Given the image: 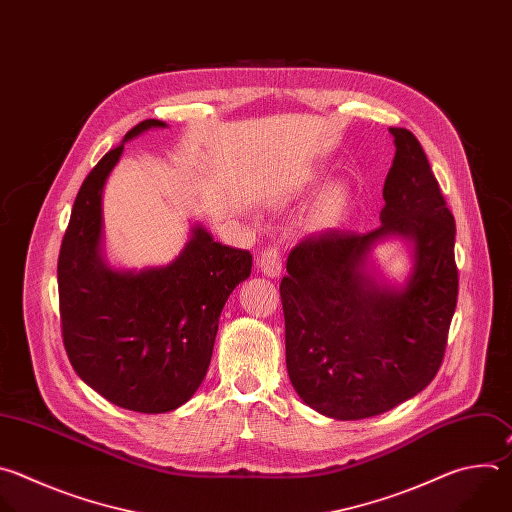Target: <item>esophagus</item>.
Here are the masks:
<instances>
[{"label": "esophagus", "mask_w": 512, "mask_h": 512, "mask_svg": "<svg viewBox=\"0 0 512 512\" xmlns=\"http://www.w3.org/2000/svg\"><path fill=\"white\" fill-rule=\"evenodd\" d=\"M260 268L266 276L270 278H276L280 276L282 272V252L278 246H268L264 252H262V258H260Z\"/></svg>", "instance_id": "obj_1"}]
</instances>
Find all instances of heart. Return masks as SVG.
I'll use <instances>...</instances> for the list:
<instances>
[{
	"instance_id": "b5f03b06",
	"label": "heart",
	"mask_w": 512,
	"mask_h": 512,
	"mask_svg": "<svg viewBox=\"0 0 512 512\" xmlns=\"http://www.w3.org/2000/svg\"><path fill=\"white\" fill-rule=\"evenodd\" d=\"M349 203H351V191L345 183H337L329 187L315 208L317 224L325 228L337 226L347 216Z\"/></svg>"
}]
</instances>
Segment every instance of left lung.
Here are the masks:
<instances>
[{
	"label": "left lung",
	"instance_id": "8db88e82",
	"mask_svg": "<svg viewBox=\"0 0 512 512\" xmlns=\"http://www.w3.org/2000/svg\"><path fill=\"white\" fill-rule=\"evenodd\" d=\"M389 133L395 157L381 226L306 236L280 282L290 381L306 405L335 420L379 416L428 387L456 311L454 216L414 133ZM385 235L415 240V274L401 291L377 287L362 270Z\"/></svg>",
	"mask_w": 512,
	"mask_h": 512
}]
</instances>
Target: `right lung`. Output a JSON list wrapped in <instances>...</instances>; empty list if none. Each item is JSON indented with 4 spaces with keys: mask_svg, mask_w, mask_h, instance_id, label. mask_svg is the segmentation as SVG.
Instances as JSON below:
<instances>
[{
    "mask_svg": "<svg viewBox=\"0 0 512 512\" xmlns=\"http://www.w3.org/2000/svg\"><path fill=\"white\" fill-rule=\"evenodd\" d=\"M163 121L147 119L125 141ZM125 141L86 175L58 256L60 325L66 355L96 393L141 414L177 410L208 373L220 315L250 276L252 254L195 228L165 268L115 272L100 258L102 187Z\"/></svg>",
    "mask_w": 512,
    "mask_h": 512,
    "instance_id": "1",
    "label": "right lung"
}]
</instances>
